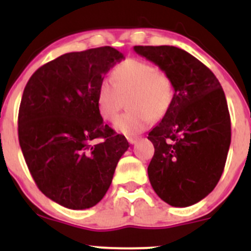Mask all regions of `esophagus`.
I'll use <instances>...</instances> for the list:
<instances>
[{"mask_svg":"<svg viewBox=\"0 0 251 251\" xmlns=\"http://www.w3.org/2000/svg\"><path fill=\"white\" fill-rule=\"evenodd\" d=\"M126 138H127L128 143H130V144H133V143H136V142H137V140H138L137 137H132V136H128V137H126Z\"/></svg>","mask_w":251,"mask_h":251,"instance_id":"34e87169","label":"esophagus"}]
</instances>
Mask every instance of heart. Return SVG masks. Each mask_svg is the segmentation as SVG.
<instances>
[{
    "instance_id": "b5f03b06",
    "label": "heart",
    "mask_w": 251,
    "mask_h": 251,
    "mask_svg": "<svg viewBox=\"0 0 251 251\" xmlns=\"http://www.w3.org/2000/svg\"><path fill=\"white\" fill-rule=\"evenodd\" d=\"M175 95L171 78L153 64L140 59H127L111 72V82L102 80L96 92L98 114L105 121L116 120L127 97V108L115 123V128L124 135H136L165 116L173 104Z\"/></svg>"
}]
</instances>
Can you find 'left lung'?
I'll return each mask as SVG.
<instances>
[{
    "label": "left lung",
    "instance_id": "8db88e82",
    "mask_svg": "<svg viewBox=\"0 0 251 251\" xmlns=\"http://www.w3.org/2000/svg\"><path fill=\"white\" fill-rule=\"evenodd\" d=\"M174 83L173 104L149 132L154 155L148 176L155 193L171 206L205 198L221 178L231 144V118L214 73L174 46H135Z\"/></svg>",
    "mask_w": 251,
    "mask_h": 251
}]
</instances>
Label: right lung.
I'll return each mask as SVG.
<instances>
[{
  "label": "right lung",
  "mask_w": 251,
  "mask_h": 251,
  "mask_svg": "<svg viewBox=\"0 0 251 251\" xmlns=\"http://www.w3.org/2000/svg\"><path fill=\"white\" fill-rule=\"evenodd\" d=\"M124 58L109 46L65 53L39 68L23 92L18 137L25 163L40 191L68 209L100 203L130 147L96 105L98 85Z\"/></svg>",
  "instance_id": "1"
}]
</instances>
